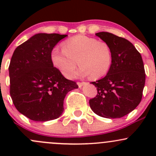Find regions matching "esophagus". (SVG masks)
I'll return each mask as SVG.
<instances>
[{
  "label": "esophagus",
  "instance_id": "34e87169",
  "mask_svg": "<svg viewBox=\"0 0 156 156\" xmlns=\"http://www.w3.org/2000/svg\"><path fill=\"white\" fill-rule=\"evenodd\" d=\"M77 84L78 85V87H81L83 85H84V84H85V82H78L77 83Z\"/></svg>",
  "mask_w": 156,
  "mask_h": 156
}]
</instances>
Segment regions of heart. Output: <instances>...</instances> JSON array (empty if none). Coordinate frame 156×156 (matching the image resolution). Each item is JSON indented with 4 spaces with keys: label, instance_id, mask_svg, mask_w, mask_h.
Returning a JSON list of instances; mask_svg holds the SVG:
<instances>
[{
    "label": "heart",
    "instance_id": "b5f03b06",
    "mask_svg": "<svg viewBox=\"0 0 156 156\" xmlns=\"http://www.w3.org/2000/svg\"><path fill=\"white\" fill-rule=\"evenodd\" d=\"M53 66L65 76L72 73L78 64L81 68L74 75L93 79L108 73L112 62V52L108 44L94 37L77 35L62 44V48L54 47L51 50Z\"/></svg>",
    "mask_w": 156,
    "mask_h": 156
}]
</instances>
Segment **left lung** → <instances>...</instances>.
Returning <instances> with one entry per match:
<instances>
[{
  "label": "left lung",
  "mask_w": 156,
  "mask_h": 156,
  "mask_svg": "<svg viewBox=\"0 0 156 156\" xmlns=\"http://www.w3.org/2000/svg\"><path fill=\"white\" fill-rule=\"evenodd\" d=\"M108 44L112 52L111 68L104 78L93 81L97 95L89 100L94 113L106 119H118L140 104L146 74L142 56L127 39L109 32L96 33Z\"/></svg>",
  "instance_id": "8db88e82"
}]
</instances>
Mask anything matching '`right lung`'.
Returning <instances> with one entry per match:
<instances>
[{
	"label": "right lung",
	"mask_w": 156,
	"mask_h": 156,
	"mask_svg": "<svg viewBox=\"0 0 156 156\" xmlns=\"http://www.w3.org/2000/svg\"><path fill=\"white\" fill-rule=\"evenodd\" d=\"M67 34L38 33L14 50L9 66L10 93L16 109L35 122H48L63 112V101L78 88L51 61L52 49Z\"/></svg>",
	"instance_id": "add662e5"
}]
</instances>
